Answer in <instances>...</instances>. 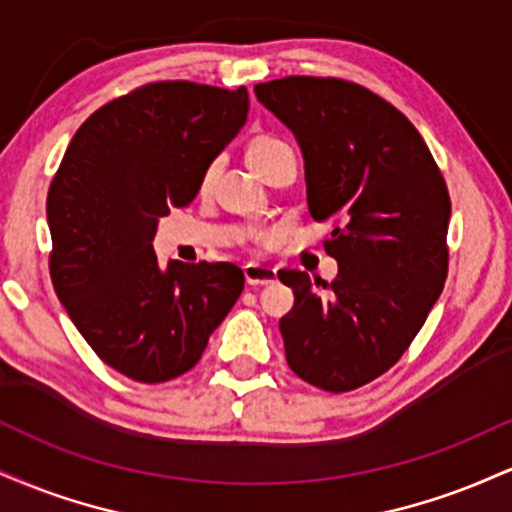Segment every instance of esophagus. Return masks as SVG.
<instances>
[{"instance_id": "obj_1", "label": "esophagus", "mask_w": 512, "mask_h": 512, "mask_svg": "<svg viewBox=\"0 0 512 512\" xmlns=\"http://www.w3.org/2000/svg\"><path fill=\"white\" fill-rule=\"evenodd\" d=\"M243 272H245V281H248L250 286H267L276 281V269L264 267V264H257V262L245 264Z\"/></svg>"}]
</instances>
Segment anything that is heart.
<instances>
[{
    "label": "heart",
    "mask_w": 512,
    "mask_h": 512,
    "mask_svg": "<svg viewBox=\"0 0 512 512\" xmlns=\"http://www.w3.org/2000/svg\"><path fill=\"white\" fill-rule=\"evenodd\" d=\"M289 151H291V146L286 144L284 139L274 137V134H257V137H252L248 146H245V158H248L250 166L262 175L264 170H267L269 163H274L276 158H279L281 154H289ZM211 180H214V166H209L202 173V180H199V190L207 192Z\"/></svg>",
    "instance_id": "b5f03b06"
}]
</instances>
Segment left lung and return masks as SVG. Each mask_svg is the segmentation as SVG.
<instances>
[{
	"instance_id": "obj_1",
	"label": "left lung",
	"mask_w": 512,
	"mask_h": 512,
	"mask_svg": "<svg viewBox=\"0 0 512 512\" xmlns=\"http://www.w3.org/2000/svg\"><path fill=\"white\" fill-rule=\"evenodd\" d=\"M255 96L296 134L310 216L334 221L332 284L279 272L296 296L279 320L286 361L320 390H356L395 366L443 291L448 185L416 127L368 88L286 76Z\"/></svg>"
}]
</instances>
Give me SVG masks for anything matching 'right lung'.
Returning a JSON list of instances; mask_svg holds the SVG:
<instances>
[{
  "label": "right lung",
  "instance_id": "1",
  "mask_svg": "<svg viewBox=\"0 0 512 512\" xmlns=\"http://www.w3.org/2000/svg\"><path fill=\"white\" fill-rule=\"evenodd\" d=\"M248 88L156 81L98 108L50 182V276L98 356L137 383L202 358L243 293L231 262L158 264L161 216L187 207L202 173L248 120Z\"/></svg>",
  "mask_w": 512,
  "mask_h": 512
}]
</instances>
